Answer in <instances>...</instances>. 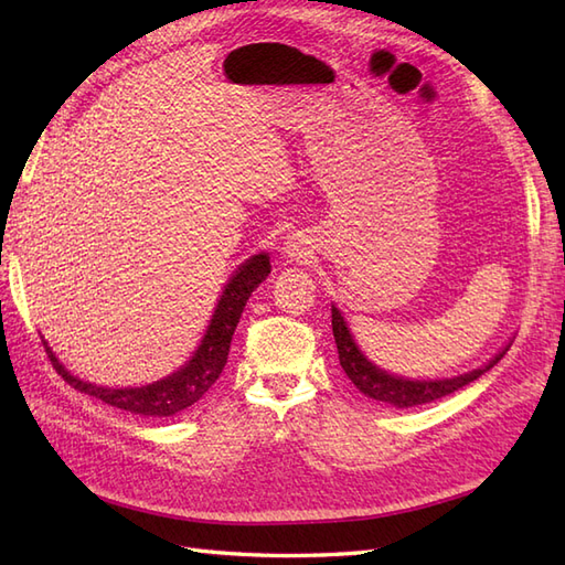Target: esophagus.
Returning <instances> with one entry per match:
<instances>
[{"label":"esophagus","mask_w":565,"mask_h":565,"mask_svg":"<svg viewBox=\"0 0 565 565\" xmlns=\"http://www.w3.org/2000/svg\"><path fill=\"white\" fill-rule=\"evenodd\" d=\"M282 252H285V256H290V258H301V256H307V244H305V239L290 237L285 242Z\"/></svg>","instance_id":"1"}]
</instances>
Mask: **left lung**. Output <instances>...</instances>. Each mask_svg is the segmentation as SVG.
I'll return each mask as SVG.
<instances>
[{"label":"left lung","mask_w":565,"mask_h":565,"mask_svg":"<svg viewBox=\"0 0 565 565\" xmlns=\"http://www.w3.org/2000/svg\"><path fill=\"white\" fill-rule=\"evenodd\" d=\"M333 335H335V345H338L340 366L348 374V379L354 383L356 388H360V393L371 397V401L386 403L393 407H419V405L438 401V397L456 393L462 386H467V383L477 381L493 364H499L501 356L508 352V348H505L501 354L493 356V360L484 369H475V371H470V374H462L456 379L407 381V379H397V376L386 374V371L376 369L366 360V356L360 352V348L354 345L350 330L335 307H333Z\"/></svg>","instance_id":"1"}]
</instances>
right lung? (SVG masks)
Wrapping results in <instances>:
<instances>
[{"label":"right lung","mask_w":565,"mask_h":565,"mask_svg":"<svg viewBox=\"0 0 565 565\" xmlns=\"http://www.w3.org/2000/svg\"><path fill=\"white\" fill-rule=\"evenodd\" d=\"M268 273H270V260L266 254H258L246 260V264L237 270L235 278L227 282L223 297H220V305L213 313L211 328L205 330V338L201 342V348L196 350L194 360H191L184 369H179L177 374L153 383V386H143V388L93 386V383L81 381L68 374V371H64V366L57 362V356L50 352L47 342H43L45 352L50 356L52 366L57 369V374L72 388L98 397V401H103L105 405L127 409L131 415L172 417L177 412L199 403L217 381V376L223 374V369L227 364V354H230V342L242 319L246 299H249L256 287L268 278Z\"/></svg>","instance_id":"right-lung-1"}]
</instances>
